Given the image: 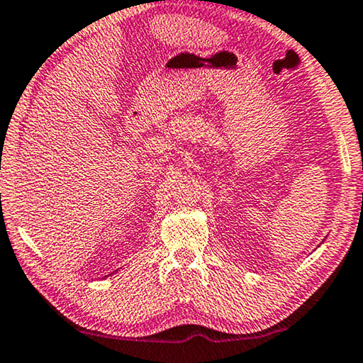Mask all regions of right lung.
<instances>
[{"label": "right lung", "instance_id": "obj_1", "mask_svg": "<svg viewBox=\"0 0 363 363\" xmlns=\"http://www.w3.org/2000/svg\"><path fill=\"white\" fill-rule=\"evenodd\" d=\"M113 274H114V272H113ZM109 275H111V274H109ZM106 277H108V275H106Z\"/></svg>", "mask_w": 363, "mask_h": 363}]
</instances>
